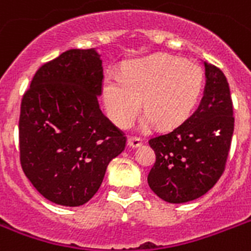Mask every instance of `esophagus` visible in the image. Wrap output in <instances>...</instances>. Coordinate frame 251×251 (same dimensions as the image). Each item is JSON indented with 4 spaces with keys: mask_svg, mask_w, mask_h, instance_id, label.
<instances>
[{
    "mask_svg": "<svg viewBox=\"0 0 251 251\" xmlns=\"http://www.w3.org/2000/svg\"><path fill=\"white\" fill-rule=\"evenodd\" d=\"M127 146L130 149H138V147L142 146V141L139 138H135V137H130V138H127Z\"/></svg>",
    "mask_w": 251,
    "mask_h": 251,
    "instance_id": "1",
    "label": "esophagus"
}]
</instances>
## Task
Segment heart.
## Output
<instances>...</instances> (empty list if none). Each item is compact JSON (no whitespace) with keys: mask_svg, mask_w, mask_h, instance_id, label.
<instances>
[{"mask_svg":"<svg viewBox=\"0 0 251 251\" xmlns=\"http://www.w3.org/2000/svg\"><path fill=\"white\" fill-rule=\"evenodd\" d=\"M204 85L201 67L166 53L130 60L124 75L108 72L102 80V100L109 118L127 127L143 109L142 129L158 122L164 129L175 127L194 112Z\"/></svg>","mask_w":251,"mask_h":251,"instance_id":"b5f03b06","label":"heart"}]
</instances>
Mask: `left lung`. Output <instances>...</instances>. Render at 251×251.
Listing matches in <instances>:
<instances>
[{
  "label": "left lung",
  "instance_id": "left-lung-1",
  "mask_svg": "<svg viewBox=\"0 0 251 251\" xmlns=\"http://www.w3.org/2000/svg\"><path fill=\"white\" fill-rule=\"evenodd\" d=\"M201 63L205 87L198 109L176 129L149 141L156 160L147 181L156 196L171 204L201 198L217 183L234 131L226 77L213 64Z\"/></svg>",
  "mask_w": 251,
  "mask_h": 251
}]
</instances>
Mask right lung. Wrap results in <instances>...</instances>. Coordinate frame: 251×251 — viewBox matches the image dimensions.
Wrapping results in <instances>:
<instances>
[{
  "instance_id": "obj_1",
  "label": "right lung",
  "mask_w": 251,
  "mask_h": 251,
  "mask_svg": "<svg viewBox=\"0 0 251 251\" xmlns=\"http://www.w3.org/2000/svg\"><path fill=\"white\" fill-rule=\"evenodd\" d=\"M102 60L96 49H72L36 71L19 117L25 174L51 202L79 206L100 188L126 138L99 105Z\"/></svg>"
}]
</instances>
